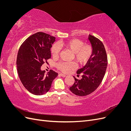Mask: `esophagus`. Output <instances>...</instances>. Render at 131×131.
Wrapping results in <instances>:
<instances>
[{
  "label": "esophagus",
  "mask_w": 131,
  "mask_h": 131,
  "mask_svg": "<svg viewBox=\"0 0 131 131\" xmlns=\"http://www.w3.org/2000/svg\"><path fill=\"white\" fill-rule=\"evenodd\" d=\"M59 75H60L61 77H63V78H65V77H66V75L65 74H62V73H60V74H59Z\"/></svg>",
  "instance_id": "obj_1"
}]
</instances>
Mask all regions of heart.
<instances>
[{"mask_svg":"<svg viewBox=\"0 0 131 131\" xmlns=\"http://www.w3.org/2000/svg\"><path fill=\"white\" fill-rule=\"evenodd\" d=\"M59 45L70 50L74 53V58L80 64H85L91 58L92 48L90 45H84V42L77 39L59 43ZM60 47L57 43H54L51 48V53L53 57H57L60 52ZM58 68L64 73H68L76 67L74 62H61L57 64Z\"/></svg>","mask_w":131,"mask_h":131,"instance_id":"obj_1","label":"heart"}]
</instances>
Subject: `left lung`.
<instances>
[{
	"instance_id": "obj_1",
	"label": "left lung",
	"mask_w": 131,
	"mask_h": 131,
	"mask_svg": "<svg viewBox=\"0 0 131 131\" xmlns=\"http://www.w3.org/2000/svg\"><path fill=\"white\" fill-rule=\"evenodd\" d=\"M89 40L92 47V54L86 64L77 71L82 74L78 80L74 77L75 82L69 90L79 96H85L92 93L100 86L103 79L108 64V58L102 42L94 36L89 35Z\"/></svg>"
}]
</instances>
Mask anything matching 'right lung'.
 Listing matches in <instances>:
<instances>
[{
  "label": "right lung",
  "mask_w": 131,
  "mask_h": 131,
  "mask_svg": "<svg viewBox=\"0 0 131 131\" xmlns=\"http://www.w3.org/2000/svg\"><path fill=\"white\" fill-rule=\"evenodd\" d=\"M56 38L43 32L30 35L18 50L16 64L21 82L29 92L42 95L50 90L58 73L50 70L46 74L41 67L51 57V48Z\"/></svg>",
  "instance_id": "obj_1"
}]
</instances>
